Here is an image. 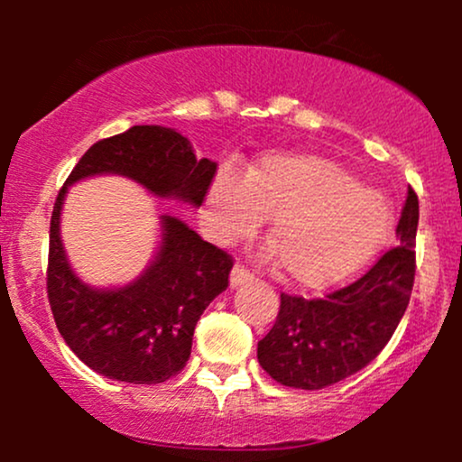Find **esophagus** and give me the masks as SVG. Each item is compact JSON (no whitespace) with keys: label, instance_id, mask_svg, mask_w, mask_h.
I'll list each match as a JSON object with an SVG mask.
<instances>
[{"label":"esophagus","instance_id":"obj_1","mask_svg":"<svg viewBox=\"0 0 462 462\" xmlns=\"http://www.w3.org/2000/svg\"><path fill=\"white\" fill-rule=\"evenodd\" d=\"M252 280H254V273L249 272L245 264L236 263L235 269H232V273H230V284L232 286H241L245 282H252Z\"/></svg>","mask_w":462,"mask_h":462}]
</instances>
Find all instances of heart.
<instances>
[{"label":"heart","instance_id":"obj_1","mask_svg":"<svg viewBox=\"0 0 462 462\" xmlns=\"http://www.w3.org/2000/svg\"><path fill=\"white\" fill-rule=\"evenodd\" d=\"M206 215L219 236H245L272 219L269 241L289 282L326 289L371 261L391 227L389 206L330 158L269 152L241 176L219 171Z\"/></svg>","mask_w":462,"mask_h":462}]
</instances>
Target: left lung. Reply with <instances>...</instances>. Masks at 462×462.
<instances>
[{
    "label": "left lung",
    "mask_w": 462,
    "mask_h": 462,
    "mask_svg": "<svg viewBox=\"0 0 462 462\" xmlns=\"http://www.w3.org/2000/svg\"><path fill=\"white\" fill-rule=\"evenodd\" d=\"M419 198L408 187L397 221V247L356 282L326 298L280 293V310L258 341V363L275 383L323 389L356 374L383 352L404 317L415 282Z\"/></svg>",
    "instance_id": "left-lung-1"
}]
</instances>
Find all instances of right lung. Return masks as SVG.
<instances>
[{
    "mask_svg": "<svg viewBox=\"0 0 462 462\" xmlns=\"http://www.w3.org/2000/svg\"><path fill=\"white\" fill-rule=\"evenodd\" d=\"M97 173H119L161 198L201 206L217 173L208 158H195L176 130L134 125L93 143L69 173L50 221L47 300L58 332L84 365L132 384H158L187 365L195 323L230 282L226 249L204 241L176 217L162 219L156 261L136 282L95 291L73 275L60 243V206L69 184Z\"/></svg>",
    "mask_w": 462,
    "mask_h": 462,
    "instance_id": "1",
    "label": "right lung"
}]
</instances>
